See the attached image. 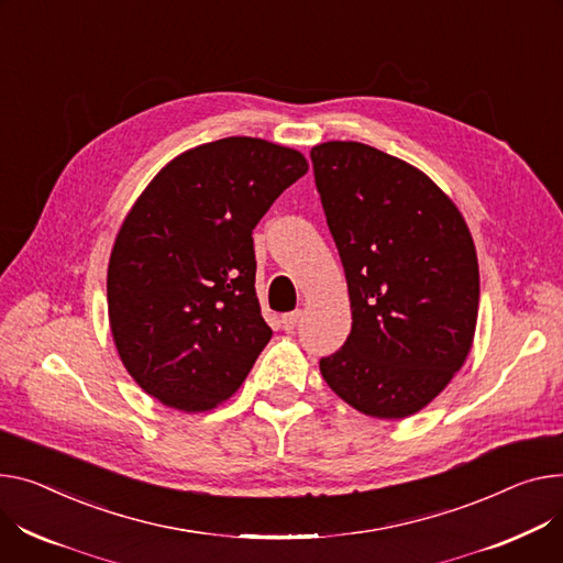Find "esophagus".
<instances>
[{
  "label": "esophagus",
  "mask_w": 563,
  "mask_h": 563,
  "mask_svg": "<svg viewBox=\"0 0 563 563\" xmlns=\"http://www.w3.org/2000/svg\"><path fill=\"white\" fill-rule=\"evenodd\" d=\"M301 317H303V312H301V310H294V312L283 314L280 323H283V328H285V330H294L298 323H301Z\"/></svg>",
  "instance_id": "34e87169"
}]
</instances>
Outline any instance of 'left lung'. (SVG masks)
Wrapping results in <instances>:
<instances>
[{"instance_id":"8db88e82","label":"left lung","mask_w":563,"mask_h":563,"mask_svg":"<svg viewBox=\"0 0 563 563\" xmlns=\"http://www.w3.org/2000/svg\"><path fill=\"white\" fill-rule=\"evenodd\" d=\"M310 158L353 314L321 376L366 417L417 415L473 344L479 272L466 221L421 169L368 144L323 142Z\"/></svg>"}]
</instances>
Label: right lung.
Here are the masks:
<instances>
[{
	"label": "right lung",
	"mask_w": 563,
	"mask_h": 563,
	"mask_svg": "<svg viewBox=\"0 0 563 563\" xmlns=\"http://www.w3.org/2000/svg\"><path fill=\"white\" fill-rule=\"evenodd\" d=\"M308 172L294 148L223 137L165 165L108 262V319L131 378L163 405L231 398L272 340L255 296L253 229Z\"/></svg>",
	"instance_id": "right-lung-1"
}]
</instances>
